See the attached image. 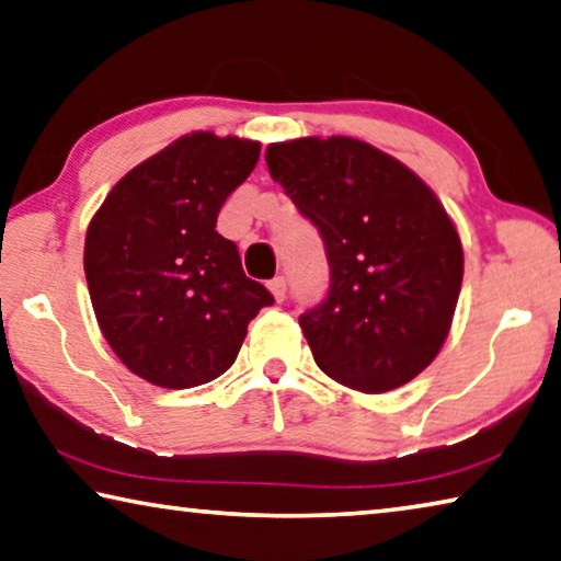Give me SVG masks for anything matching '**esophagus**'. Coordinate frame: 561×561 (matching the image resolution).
I'll use <instances>...</instances> for the list:
<instances>
[{
  "label": "esophagus",
  "instance_id": "obj_1",
  "mask_svg": "<svg viewBox=\"0 0 561 561\" xmlns=\"http://www.w3.org/2000/svg\"><path fill=\"white\" fill-rule=\"evenodd\" d=\"M270 291L274 295V299L282 301L284 297H287V279H284V277H274V279L270 282Z\"/></svg>",
  "mask_w": 561,
  "mask_h": 561
}]
</instances>
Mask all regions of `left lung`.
Wrapping results in <instances>:
<instances>
[{
    "mask_svg": "<svg viewBox=\"0 0 561 561\" xmlns=\"http://www.w3.org/2000/svg\"><path fill=\"white\" fill-rule=\"evenodd\" d=\"M266 167L324 242L327 297L299 317L317 367L367 394L412 381L447 340L465 274L439 199L352 137L270 145Z\"/></svg>",
    "mask_w": 561,
    "mask_h": 561,
    "instance_id": "1",
    "label": "left lung"
}]
</instances>
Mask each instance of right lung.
Wrapping results in <instances>:
<instances>
[{
  "label": "right lung",
  "instance_id": "1",
  "mask_svg": "<svg viewBox=\"0 0 561 561\" xmlns=\"http://www.w3.org/2000/svg\"><path fill=\"white\" fill-rule=\"evenodd\" d=\"M260 159V141L194 131L131 169L87 229L89 297L114 354L164 389L232 367L247 324L272 307L217 215Z\"/></svg>",
  "mask_w": 561,
  "mask_h": 561
}]
</instances>
